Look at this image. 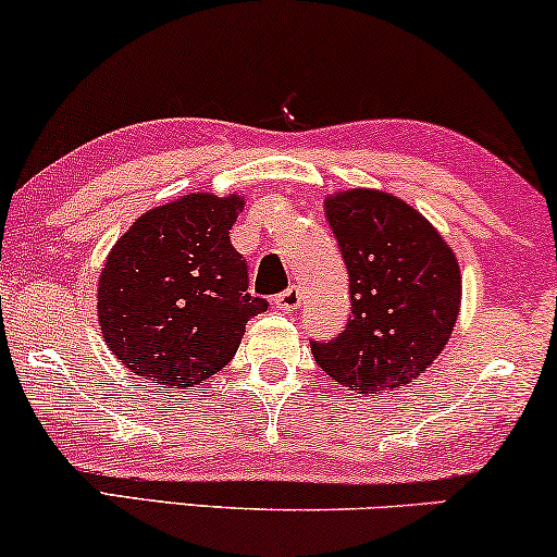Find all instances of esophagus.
Here are the masks:
<instances>
[{"label":"esophagus","mask_w":557,"mask_h":557,"mask_svg":"<svg viewBox=\"0 0 557 557\" xmlns=\"http://www.w3.org/2000/svg\"><path fill=\"white\" fill-rule=\"evenodd\" d=\"M300 298H302V293L298 290V287H287L285 293H280L277 298H274V306H277L280 311H295V308L300 306Z\"/></svg>","instance_id":"1"}]
</instances>
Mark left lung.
<instances>
[{
	"label": "left lung",
	"instance_id": "8db88e82",
	"mask_svg": "<svg viewBox=\"0 0 557 557\" xmlns=\"http://www.w3.org/2000/svg\"><path fill=\"white\" fill-rule=\"evenodd\" d=\"M349 272L351 315L336 339L311 344L342 388L385 393L413 383L453 336L462 274L453 246L417 208L383 189L323 200Z\"/></svg>",
	"mask_w": 557,
	"mask_h": 557
}]
</instances>
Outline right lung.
Segmentation results:
<instances>
[{
	"instance_id": "obj_1",
	"label": "right lung",
	"mask_w": 557,
	"mask_h": 557,
	"mask_svg": "<svg viewBox=\"0 0 557 557\" xmlns=\"http://www.w3.org/2000/svg\"><path fill=\"white\" fill-rule=\"evenodd\" d=\"M244 195L189 193L146 210L117 238L97 283L112 355L157 388H197L234 360L267 300L246 293L231 226Z\"/></svg>"
}]
</instances>
